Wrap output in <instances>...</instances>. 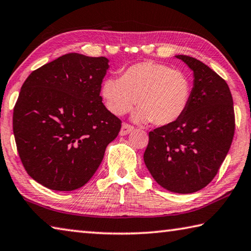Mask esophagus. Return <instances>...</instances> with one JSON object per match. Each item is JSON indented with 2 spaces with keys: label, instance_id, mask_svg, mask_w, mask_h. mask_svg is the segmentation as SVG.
I'll return each mask as SVG.
<instances>
[{
  "label": "esophagus",
  "instance_id": "34e87169",
  "mask_svg": "<svg viewBox=\"0 0 251 251\" xmlns=\"http://www.w3.org/2000/svg\"><path fill=\"white\" fill-rule=\"evenodd\" d=\"M133 130H134V127H133V126H130V125H128V124H126V123H124V124L122 125V128H121L120 134H121L122 136H125V135H127V134H129L130 131H133Z\"/></svg>",
  "mask_w": 251,
  "mask_h": 251
}]
</instances>
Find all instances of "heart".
<instances>
[{
	"mask_svg": "<svg viewBox=\"0 0 251 251\" xmlns=\"http://www.w3.org/2000/svg\"><path fill=\"white\" fill-rule=\"evenodd\" d=\"M190 96L192 83L184 72L151 61L131 65L120 78H106L100 86L103 103L114 115H125L137 101L135 120L159 126L179 120Z\"/></svg>",
	"mask_w": 251,
	"mask_h": 251,
	"instance_id": "obj_1",
	"label": "heart"
}]
</instances>
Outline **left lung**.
Wrapping results in <instances>:
<instances>
[{
	"mask_svg": "<svg viewBox=\"0 0 251 251\" xmlns=\"http://www.w3.org/2000/svg\"><path fill=\"white\" fill-rule=\"evenodd\" d=\"M176 57L193 71L189 105L179 120L150 131L144 161L163 188L192 194L214 179L226 158L235 113L230 90L216 72L194 57Z\"/></svg>",
	"mask_w": 251,
	"mask_h": 251,
	"instance_id": "1",
	"label": "left lung"
}]
</instances>
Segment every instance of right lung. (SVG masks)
<instances>
[{"instance_id":"add662e5","label":"right lung","mask_w":251,"mask_h":251,"mask_svg":"<svg viewBox=\"0 0 251 251\" xmlns=\"http://www.w3.org/2000/svg\"><path fill=\"white\" fill-rule=\"evenodd\" d=\"M108 58L69 53L28 75L13 112L25 171L58 192L83 187L117 137L121 120L105 107L100 86Z\"/></svg>"}]
</instances>
